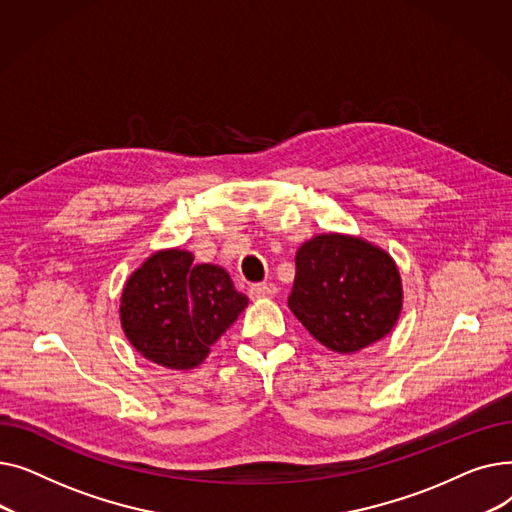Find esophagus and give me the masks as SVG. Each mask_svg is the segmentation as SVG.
I'll return each instance as SVG.
<instances>
[{
	"label": "esophagus",
	"mask_w": 512,
	"mask_h": 512,
	"mask_svg": "<svg viewBox=\"0 0 512 512\" xmlns=\"http://www.w3.org/2000/svg\"><path fill=\"white\" fill-rule=\"evenodd\" d=\"M276 292H278V288L274 284H270V282L251 284V288H249L251 299H270V297H274Z\"/></svg>",
	"instance_id": "34e87169"
}]
</instances>
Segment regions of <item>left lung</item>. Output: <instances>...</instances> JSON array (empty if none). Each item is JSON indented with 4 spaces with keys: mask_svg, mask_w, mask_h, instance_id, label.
I'll return each instance as SVG.
<instances>
[{
    "mask_svg": "<svg viewBox=\"0 0 512 512\" xmlns=\"http://www.w3.org/2000/svg\"><path fill=\"white\" fill-rule=\"evenodd\" d=\"M294 261L288 307L317 342L351 355L392 332L402 282L384 249L361 236L326 232L303 242Z\"/></svg>",
    "mask_w": 512,
    "mask_h": 512,
    "instance_id": "1",
    "label": "left lung"
}]
</instances>
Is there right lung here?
<instances>
[{
  "label": "right lung",
  "mask_w": 512,
  "mask_h": 512,
  "mask_svg": "<svg viewBox=\"0 0 512 512\" xmlns=\"http://www.w3.org/2000/svg\"><path fill=\"white\" fill-rule=\"evenodd\" d=\"M193 259L184 249L155 251L130 274L120 299L128 342L151 363L176 371L201 365L249 305L224 267Z\"/></svg>",
  "instance_id": "1"
}]
</instances>
